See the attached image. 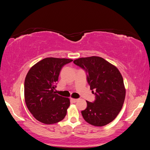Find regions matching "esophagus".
Segmentation results:
<instances>
[{"label": "esophagus", "instance_id": "1", "mask_svg": "<svg viewBox=\"0 0 150 150\" xmlns=\"http://www.w3.org/2000/svg\"><path fill=\"white\" fill-rule=\"evenodd\" d=\"M71 100L73 102V103H76L77 102V101H78V99H73V98H71Z\"/></svg>", "mask_w": 150, "mask_h": 150}]
</instances>
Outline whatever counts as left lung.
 I'll return each mask as SVG.
<instances>
[{"label": "left lung", "mask_w": 150, "mask_h": 150, "mask_svg": "<svg viewBox=\"0 0 150 150\" xmlns=\"http://www.w3.org/2000/svg\"><path fill=\"white\" fill-rule=\"evenodd\" d=\"M83 69L87 76L95 100L87 102L81 111L84 120L93 126H103L114 120L125 101L126 91L119 70L103 58L82 57L73 61Z\"/></svg>", "instance_id": "left-lung-1"}]
</instances>
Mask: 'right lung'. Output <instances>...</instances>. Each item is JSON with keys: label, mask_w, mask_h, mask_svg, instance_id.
Listing matches in <instances>:
<instances>
[{"label": "right lung", "mask_w": 150, "mask_h": 150, "mask_svg": "<svg viewBox=\"0 0 150 150\" xmlns=\"http://www.w3.org/2000/svg\"><path fill=\"white\" fill-rule=\"evenodd\" d=\"M69 59L47 57L32 67L24 82V97L28 110L35 118L44 124L61 121L66 115L69 99L56 94L58 78Z\"/></svg>", "instance_id": "add662e5"}]
</instances>
